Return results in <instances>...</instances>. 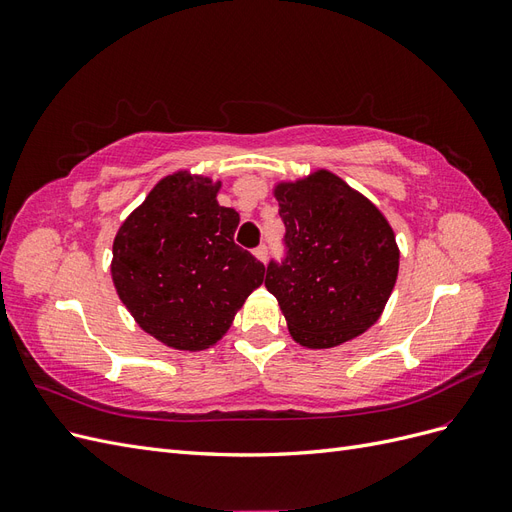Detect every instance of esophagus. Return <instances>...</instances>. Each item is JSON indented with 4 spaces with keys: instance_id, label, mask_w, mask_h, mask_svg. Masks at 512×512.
<instances>
[{
    "instance_id": "esophagus-1",
    "label": "esophagus",
    "mask_w": 512,
    "mask_h": 512,
    "mask_svg": "<svg viewBox=\"0 0 512 512\" xmlns=\"http://www.w3.org/2000/svg\"><path fill=\"white\" fill-rule=\"evenodd\" d=\"M254 256H256L260 262H267V258H269V250H267V245H258L256 250H254Z\"/></svg>"
}]
</instances>
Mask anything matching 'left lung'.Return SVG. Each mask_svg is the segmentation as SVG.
<instances>
[{
    "mask_svg": "<svg viewBox=\"0 0 512 512\" xmlns=\"http://www.w3.org/2000/svg\"><path fill=\"white\" fill-rule=\"evenodd\" d=\"M288 256L267 267L265 286L280 303L297 344L342 346L382 316L397 282L399 245L386 215L327 168L277 181Z\"/></svg>",
    "mask_w": 512,
    "mask_h": 512,
    "instance_id": "1",
    "label": "left lung"
}]
</instances>
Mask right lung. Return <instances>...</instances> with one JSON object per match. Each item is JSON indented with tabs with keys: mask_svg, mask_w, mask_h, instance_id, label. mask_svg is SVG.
<instances>
[{
	"mask_svg": "<svg viewBox=\"0 0 512 512\" xmlns=\"http://www.w3.org/2000/svg\"><path fill=\"white\" fill-rule=\"evenodd\" d=\"M220 190V179L175 170L153 185L113 241L121 303L168 348L218 344L265 280V265L235 245L239 213L218 203Z\"/></svg>",
	"mask_w": 512,
	"mask_h": 512,
	"instance_id": "add662e5",
	"label": "right lung"
}]
</instances>
